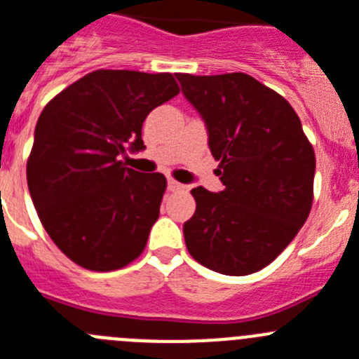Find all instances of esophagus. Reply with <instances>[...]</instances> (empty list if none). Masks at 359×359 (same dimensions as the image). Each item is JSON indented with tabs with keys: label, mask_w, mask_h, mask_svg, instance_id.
<instances>
[{
	"label": "esophagus",
	"mask_w": 359,
	"mask_h": 359,
	"mask_svg": "<svg viewBox=\"0 0 359 359\" xmlns=\"http://www.w3.org/2000/svg\"><path fill=\"white\" fill-rule=\"evenodd\" d=\"M168 189H170V191H182L184 186L180 182H177V180L170 179L168 180Z\"/></svg>",
	"instance_id": "obj_1"
}]
</instances>
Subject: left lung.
Returning a JSON list of instances; mask_svg holds the SVG:
<instances>
[{
	"mask_svg": "<svg viewBox=\"0 0 359 359\" xmlns=\"http://www.w3.org/2000/svg\"><path fill=\"white\" fill-rule=\"evenodd\" d=\"M200 112L219 161L224 191L191 189L196 211L184 224L193 259L224 276H248L272 263L308 219L315 151L293 107L245 73H177Z\"/></svg>",
	"mask_w": 359,
	"mask_h": 359,
	"instance_id": "obj_1",
	"label": "left lung"
}]
</instances>
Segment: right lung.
I'll return each instance as SVG.
<instances>
[{
    "instance_id": "add662e5",
    "label": "right lung",
    "mask_w": 359,
    "mask_h": 359,
    "mask_svg": "<svg viewBox=\"0 0 359 359\" xmlns=\"http://www.w3.org/2000/svg\"><path fill=\"white\" fill-rule=\"evenodd\" d=\"M179 91L172 73L96 69L41 112L28 189L43 227L73 263L111 272L144 250L166 177L135 172L119 156L143 150V121Z\"/></svg>"
}]
</instances>
